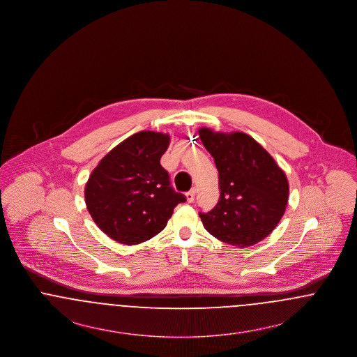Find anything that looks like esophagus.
Instances as JSON below:
<instances>
[{
    "label": "esophagus",
    "instance_id": "esophagus-1",
    "mask_svg": "<svg viewBox=\"0 0 357 357\" xmlns=\"http://www.w3.org/2000/svg\"><path fill=\"white\" fill-rule=\"evenodd\" d=\"M195 194H197V188L195 187H192L190 191H187L186 192V198L187 202H190V204H192L194 202V199H195Z\"/></svg>",
    "mask_w": 357,
    "mask_h": 357
}]
</instances>
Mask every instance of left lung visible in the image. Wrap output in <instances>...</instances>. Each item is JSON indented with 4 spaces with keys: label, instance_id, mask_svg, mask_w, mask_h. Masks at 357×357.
Returning <instances> with one entry per match:
<instances>
[{
    "label": "left lung",
    "instance_id": "left-lung-1",
    "mask_svg": "<svg viewBox=\"0 0 357 357\" xmlns=\"http://www.w3.org/2000/svg\"><path fill=\"white\" fill-rule=\"evenodd\" d=\"M206 150L214 158L220 199L199 213L204 229L222 242L246 248L268 237L288 204V179L272 156L252 136L199 130Z\"/></svg>",
    "mask_w": 357,
    "mask_h": 357
}]
</instances>
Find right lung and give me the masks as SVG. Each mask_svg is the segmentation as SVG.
<instances>
[{"label": "right lung", "mask_w": 357, "mask_h": 357, "mask_svg": "<svg viewBox=\"0 0 357 357\" xmlns=\"http://www.w3.org/2000/svg\"><path fill=\"white\" fill-rule=\"evenodd\" d=\"M170 136L140 131L107 153L85 186V204L107 236L136 245L160 233L186 197L171 186L160 158Z\"/></svg>", "instance_id": "1"}]
</instances>
